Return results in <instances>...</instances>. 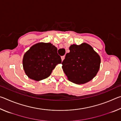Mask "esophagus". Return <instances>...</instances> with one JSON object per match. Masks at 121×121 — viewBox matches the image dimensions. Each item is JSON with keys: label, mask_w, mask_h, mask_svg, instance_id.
Instances as JSON below:
<instances>
[{"label": "esophagus", "mask_w": 121, "mask_h": 121, "mask_svg": "<svg viewBox=\"0 0 121 121\" xmlns=\"http://www.w3.org/2000/svg\"><path fill=\"white\" fill-rule=\"evenodd\" d=\"M65 58V56H61V60H62V61H63V60H64Z\"/></svg>", "instance_id": "obj_1"}]
</instances>
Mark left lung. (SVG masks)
<instances>
[{
	"label": "left lung",
	"mask_w": 121,
	"mask_h": 121,
	"mask_svg": "<svg viewBox=\"0 0 121 121\" xmlns=\"http://www.w3.org/2000/svg\"><path fill=\"white\" fill-rule=\"evenodd\" d=\"M62 62V69L68 80L78 84L92 79L99 71L100 58L86 43L73 44Z\"/></svg>",
	"instance_id": "obj_1"
}]
</instances>
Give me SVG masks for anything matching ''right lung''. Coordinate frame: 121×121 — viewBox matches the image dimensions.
Wrapping results in <instances>:
<instances>
[{"label":"right lung","mask_w":121,"mask_h":121,"mask_svg":"<svg viewBox=\"0 0 121 121\" xmlns=\"http://www.w3.org/2000/svg\"><path fill=\"white\" fill-rule=\"evenodd\" d=\"M58 48L51 43L34 45L24 55L23 66L26 75L39 81L49 77L56 65L62 62Z\"/></svg>","instance_id":"obj_1"}]
</instances>
